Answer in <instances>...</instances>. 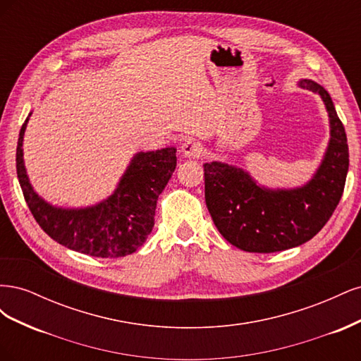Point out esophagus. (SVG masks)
<instances>
[{"label":"esophagus","mask_w":361,"mask_h":361,"mask_svg":"<svg viewBox=\"0 0 361 361\" xmlns=\"http://www.w3.org/2000/svg\"><path fill=\"white\" fill-rule=\"evenodd\" d=\"M180 152H182V155L187 158H200L203 155V146L200 141L194 140V138H188L183 141V145L180 146Z\"/></svg>","instance_id":"34e87169"}]
</instances>
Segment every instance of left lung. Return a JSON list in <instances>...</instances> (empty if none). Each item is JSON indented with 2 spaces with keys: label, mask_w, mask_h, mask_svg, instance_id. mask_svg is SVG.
<instances>
[{
  "label": "left lung",
  "mask_w": 361,
  "mask_h": 361,
  "mask_svg": "<svg viewBox=\"0 0 361 361\" xmlns=\"http://www.w3.org/2000/svg\"><path fill=\"white\" fill-rule=\"evenodd\" d=\"M318 93L330 120V141L312 179L297 188H267L244 169L212 161L204 167V200L226 241L250 253L298 247L318 233L342 199L349 167L345 128L322 85L301 80Z\"/></svg>",
  "instance_id": "left-lung-1"
}]
</instances>
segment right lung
Segmentation results:
<instances>
[{
	"label": "right lung",
	"mask_w": 361,
	"mask_h": 361,
	"mask_svg": "<svg viewBox=\"0 0 361 361\" xmlns=\"http://www.w3.org/2000/svg\"><path fill=\"white\" fill-rule=\"evenodd\" d=\"M31 113L20 128L16 171L25 202L39 226L54 241L93 257H122L145 244L155 224L157 202L176 169V149L138 152L130 159L117 188L87 207H60L43 200L30 183L24 164V134Z\"/></svg>",
	"instance_id": "obj_1"
}]
</instances>
